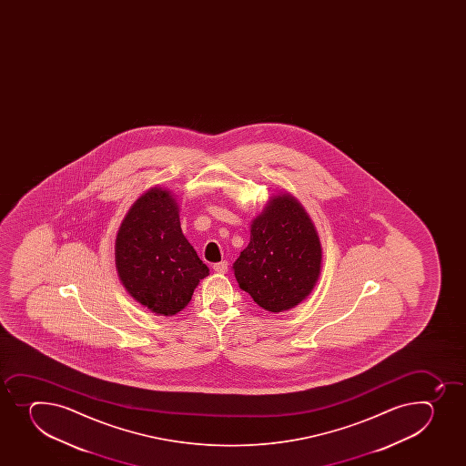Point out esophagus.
<instances>
[{"instance_id":"1","label":"esophagus","mask_w":466,"mask_h":466,"mask_svg":"<svg viewBox=\"0 0 466 466\" xmlns=\"http://www.w3.org/2000/svg\"><path fill=\"white\" fill-rule=\"evenodd\" d=\"M214 268V272L217 273H226L228 272V261H220V263H216L212 266Z\"/></svg>"}]
</instances>
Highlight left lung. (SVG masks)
Listing matches in <instances>:
<instances>
[{"label": "left lung", "mask_w": 466, "mask_h": 466, "mask_svg": "<svg viewBox=\"0 0 466 466\" xmlns=\"http://www.w3.org/2000/svg\"><path fill=\"white\" fill-rule=\"evenodd\" d=\"M322 268V245L304 207L278 194L250 225V241L232 266L237 282L261 309L281 313L311 293Z\"/></svg>", "instance_id": "8db88e82"}]
</instances>
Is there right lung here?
Listing matches in <instances>:
<instances>
[{
  "label": "right lung",
  "mask_w": 466,
  "mask_h": 466,
  "mask_svg": "<svg viewBox=\"0 0 466 466\" xmlns=\"http://www.w3.org/2000/svg\"><path fill=\"white\" fill-rule=\"evenodd\" d=\"M121 284L153 313L173 316L191 300L209 268L180 229L179 205L167 189H148L130 207L116 238Z\"/></svg>",
  "instance_id": "add662e5"
}]
</instances>
